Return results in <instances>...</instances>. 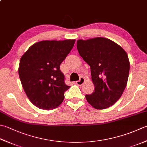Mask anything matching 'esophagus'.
<instances>
[{"mask_svg":"<svg viewBox=\"0 0 147 147\" xmlns=\"http://www.w3.org/2000/svg\"><path fill=\"white\" fill-rule=\"evenodd\" d=\"M85 82V79L83 77H81L80 78V80H78V81H76V84L78 85H80V86H81V85H82L83 83H84V82Z\"/></svg>","mask_w":147,"mask_h":147,"instance_id":"esophagus-1","label":"esophagus"}]
</instances>
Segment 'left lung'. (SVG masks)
I'll return each instance as SVG.
<instances>
[{"mask_svg":"<svg viewBox=\"0 0 147 147\" xmlns=\"http://www.w3.org/2000/svg\"><path fill=\"white\" fill-rule=\"evenodd\" d=\"M77 49L90 65L94 91L86 95L89 104L102 110L113 105L127 85L130 63L127 53L111 40L96 37L77 41Z\"/></svg>","mask_w":147,"mask_h":147,"instance_id":"8db88e82","label":"left lung"}]
</instances>
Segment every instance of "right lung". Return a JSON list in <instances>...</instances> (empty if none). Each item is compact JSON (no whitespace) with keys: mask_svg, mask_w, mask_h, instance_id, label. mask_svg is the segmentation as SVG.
I'll use <instances>...</instances> for the list:
<instances>
[{"mask_svg":"<svg viewBox=\"0 0 147 147\" xmlns=\"http://www.w3.org/2000/svg\"><path fill=\"white\" fill-rule=\"evenodd\" d=\"M74 39L42 41L28 49L20 61L18 73L25 92L36 107L46 110L58 107L70 86L65 85L60 64L70 53Z\"/></svg>","mask_w":147,"mask_h":147,"instance_id":"1","label":"right lung"}]
</instances>
